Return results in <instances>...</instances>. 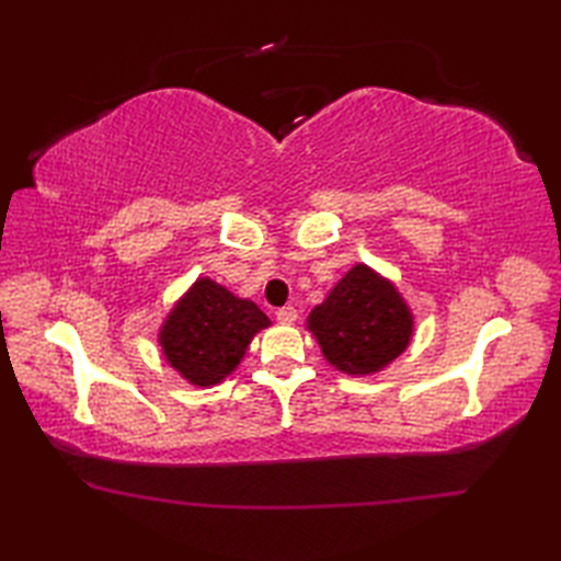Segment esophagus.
<instances>
[{
  "instance_id": "1",
  "label": "esophagus",
  "mask_w": 561,
  "mask_h": 561,
  "mask_svg": "<svg viewBox=\"0 0 561 561\" xmlns=\"http://www.w3.org/2000/svg\"><path fill=\"white\" fill-rule=\"evenodd\" d=\"M296 318H299V313H296L294 306H284V308H279V311H277V320H279L282 325L296 323Z\"/></svg>"
}]
</instances>
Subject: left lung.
<instances>
[{
    "instance_id": "obj_1",
    "label": "left lung",
    "mask_w": 561,
    "mask_h": 561,
    "mask_svg": "<svg viewBox=\"0 0 561 561\" xmlns=\"http://www.w3.org/2000/svg\"><path fill=\"white\" fill-rule=\"evenodd\" d=\"M308 330L337 371L371 376L408 350L414 318L396 284L354 265L308 316Z\"/></svg>"
}]
</instances>
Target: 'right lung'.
Wrapping results in <instances>:
<instances>
[{
  "mask_svg": "<svg viewBox=\"0 0 561 561\" xmlns=\"http://www.w3.org/2000/svg\"><path fill=\"white\" fill-rule=\"evenodd\" d=\"M267 325L270 318L253 301L199 277L165 318L159 344L187 383L209 388L241 364L250 340Z\"/></svg>",
  "mask_w": 561,
  "mask_h": 561,
  "instance_id": "right-lung-1",
  "label": "right lung"
}]
</instances>
